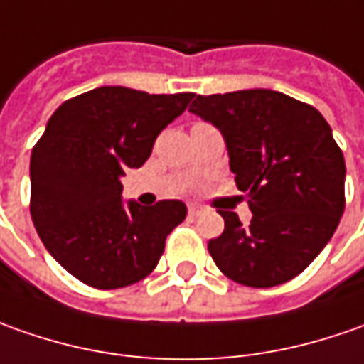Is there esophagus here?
I'll list each match as a JSON object with an SVG mask.
<instances>
[{"instance_id": "esophagus-1", "label": "esophagus", "mask_w": 364, "mask_h": 364, "mask_svg": "<svg viewBox=\"0 0 364 364\" xmlns=\"http://www.w3.org/2000/svg\"><path fill=\"white\" fill-rule=\"evenodd\" d=\"M199 213H201V207H199V205H189V215H191V218H197Z\"/></svg>"}]
</instances>
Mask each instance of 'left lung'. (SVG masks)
I'll use <instances>...</instances> for the list:
<instances>
[{
    "mask_svg": "<svg viewBox=\"0 0 364 364\" xmlns=\"http://www.w3.org/2000/svg\"><path fill=\"white\" fill-rule=\"evenodd\" d=\"M189 110L223 134L252 211L250 225L220 211L223 233L207 244L215 266L252 288L296 278L331 242L345 211V157L328 122L314 107L266 88L199 95Z\"/></svg>",
    "mask_w": 364,
    "mask_h": 364,
    "instance_id": "8db88e82",
    "label": "left lung"
}]
</instances>
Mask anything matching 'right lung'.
I'll list each match as a JSON object with an SVG mask.
<instances>
[{"mask_svg":"<svg viewBox=\"0 0 364 364\" xmlns=\"http://www.w3.org/2000/svg\"><path fill=\"white\" fill-rule=\"evenodd\" d=\"M193 96L100 86L62 102L50 117L30 161V211L46 250L80 282L124 288L159 264L187 207L177 199L124 205L120 177L143 167L159 132Z\"/></svg>","mask_w":364,"mask_h":364,"instance_id":"add662e5","label":"right lung"}]
</instances>
